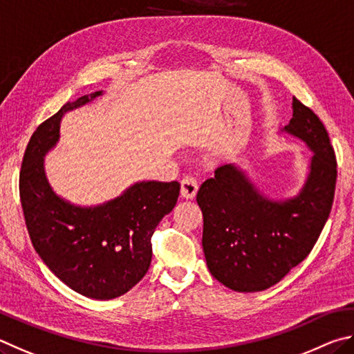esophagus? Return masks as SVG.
Returning <instances> with one entry per match:
<instances>
[{"instance_id":"34e87169","label":"esophagus","mask_w":354,"mask_h":354,"mask_svg":"<svg viewBox=\"0 0 354 354\" xmlns=\"http://www.w3.org/2000/svg\"><path fill=\"white\" fill-rule=\"evenodd\" d=\"M197 189H199V185L194 177L187 176L180 183V194L183 199H194L197 194Z\"/></svg>"}]
</instances>
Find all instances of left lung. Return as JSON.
Here are the masks:
<instances>
[{
  "instance_id": "obj_1",
  "label": "left lung",
  "mask_w": 354,
  "mask_h": 354,
  "mask_svg": "<svg viewBox=\"0 0 354 354\" xmlns=\"http://www.w3.org/2000/svg\"><path fill=\"white\" fill-rule=\"evenodd\" d=\"M280 132L301 140L314 155L299 194L272 199L234 163L202 183V247L208 270L238 292L274 286L300 264L319 239L336 189V155L319 116L292 99V120Z\"/></svg>"
}]
</instances>
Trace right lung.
I'll use <instances>...</instances> for the list:
<instances>
[{
	"label": "right lung",
	"instance_id": "right-lung-1",
	"mask_svg": "<svg viewBox=\"0 0 354 354\" xmlns=\"http://www.w3.org/2000/svg\"><path fill=\"white\" fill-rule=\"evenodd\" d=\"M95 91L66 102L41 122L28 142L20 171V199L29 238L39 257L68 288L95 300L129 292L146 275L151 238L176 207L178 182H136L101 205L80 207L55 194L45 155L60 138L65 113L101 96Z\"/></svg>",
	"mask_w": 354,
	"mask_h": 354
}]
</instances>
